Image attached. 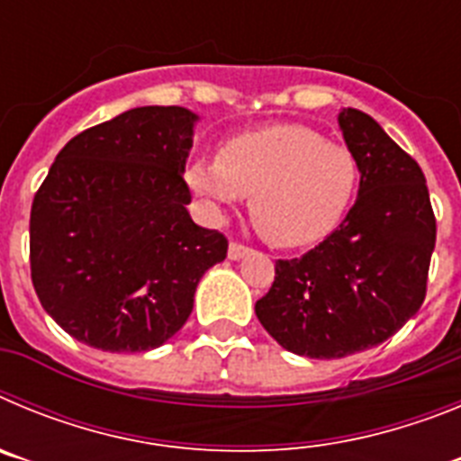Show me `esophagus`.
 Masks as SVG:
<instances>
[{
    "label": "esophagus",
    "mask_w": 461,
    "mask_h": 461,
    "mask_svg": "<svg viewBox=\"0 0 461 461\" xmlns=\"http://www.w3.org/2000/svg\"><path fill=\"white\" fill-rule=\"evenodd\" d=\"M249 247H247V244H242V242H230V247H228V258L230 260H240V258H244V256L249 254Z\"/></svg>",
    "instance_id": "34e87169"
}]
</instances>
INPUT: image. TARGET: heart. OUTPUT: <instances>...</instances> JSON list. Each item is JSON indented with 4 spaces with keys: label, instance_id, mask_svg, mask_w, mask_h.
<instances>
[{
    "label": "heart",
    "instance_id": "b5f03b06",
    "mask_svg": "<svg viewBox=\"0 0 461 461\" xmlns=\"http://www.w3.org/2000/svg\"><path fill=\"white\" fill-rule=\"evenodd\" d=\"M186 182L212 207L251 195V219L272 244L297 249L339 226L357 186V158L303 124H270L198 158Z\"/></svg>",
    "mask_w": 461,
    "mask_h": 461
}]
</instances>
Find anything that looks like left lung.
<instances>
[{
  "mask_svg": "<svg viewBox=\"0 0 461 461\" xmlns=\"http://www.w3.org/2000/svg\"><path fill=\"white\" fill-rule=\"evenodd\" d=\"M360 189L337 230L300 258L276 260L256 316L286 351L332 360L383 344L427 293L437 219L415 158L367 113H339Z\"/></svg>",
  "mask_w": 461,
  "mask_h": 461,
  "instance_id": "left-lung-1",
  "label": "left lung"
}]
</instances>
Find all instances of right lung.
<instances>
[{
  "label": "right lung",
  "instance_id": "obj_1",
  "mask_svg": "<svg viewBox=\"0 0 461 461\" xmlns=\"http://www.w3.org/2000/svg\"><path fill=\"white\" fill-rule=\"evenodd\" d=\"M198 117L145 105L85 129L57 154L30 217L32 284L83 344L142 353L186 323L228 240L189 217L185 166Z\"/></svg>",
  "mask_w": 461,
  "mask_h": 461
}]
</instances>
